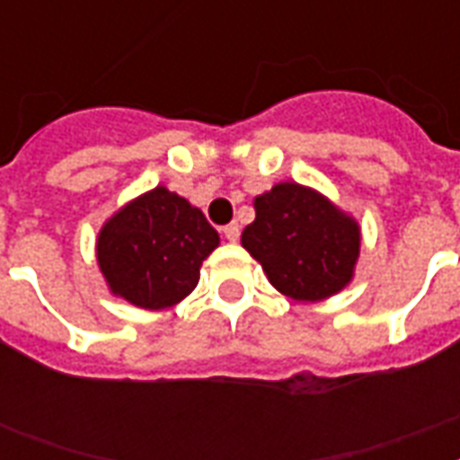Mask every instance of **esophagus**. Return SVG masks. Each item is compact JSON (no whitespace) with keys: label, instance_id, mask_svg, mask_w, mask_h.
<instances>
[{"label":"esophagus","instance_id":"1","mask_svg":"<svg viewBox=\"0 0 460 460\" xmlns=\"http://www.w3.org/2000/svg\"><path fill=\"white\" fill-rule=\"evenodd\" d=\"M238 236H241V226H238L236 222H231L224 226V238H226L229 243H236Z\"/></svg>","mask_w":460,"mask_h":460}]
</instances>
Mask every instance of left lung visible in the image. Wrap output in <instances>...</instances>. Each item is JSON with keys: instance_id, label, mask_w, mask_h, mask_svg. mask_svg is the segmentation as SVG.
<instances>
[{"instance_id": "left-lung-1", "label": "left lung", "mask_w": 460, "mask_h": 460, "mask_svg": "<svg viewBox=\"0 0 460 460\" xmlns=\"http://www.w3.org/2000/svg\"><path fill=\"white\" fill-rule=\"evenodd\" d=\"M255 222L241 245L262 265L279 294L327 301L349 287L360 258V224L327 195L296 181L274 183L252 200Z\"/></svg>"}]
</instances>
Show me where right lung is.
Instances as JSON below:
<instances>
[{
  "label": "right lung",
  "mask_w": 460,
  "mask_h": 460,
  "mask_svg": "<svg viewBox=\"0 0 460 460\" xmlns=\"http://www.w3.org/2000/svg\"><path fill=\"white\" fill-rule=\"evenodd\" d=\"M217 245L219 234L200 208L155 186L102 224L95 255L117 298L143 310H166L198 287L202 262Z\"/></svg>",
  "instance_id": "right-lung-1"
}]
</instances>
